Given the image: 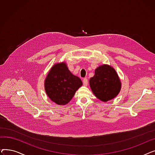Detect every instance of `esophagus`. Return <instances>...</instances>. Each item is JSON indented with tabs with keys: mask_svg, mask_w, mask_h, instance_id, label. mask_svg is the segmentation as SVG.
<instances>
[{
	"mask_svg": "<svg viewBox=\"0 0 155 155\" xmlns=\"http://www.w3.org/2000/svg\"><path fill=\"white\" fill-rule=\"evenodd\" d=\"M83 84L84 86H87L88 85V80L87 78H84L83 79Z\"/></svg>",
	"mask_w": 155,
	"mask_h": 155,
	"instance_id": "esophagus-1",
	"label": "esophagus"
}]
</instances>
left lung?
<instances>
[{"label":"left lung","mask_w":155,"mask_h":155,"mask_svg":"<svg viewBox=\"0 0 155 155\" xmlns=\"http://www.w3.org/2000/svg\"><path fill=\"white\" fill-rule=\"evenodd\" d=\"M95 95L103 102L114 98L120 90V82L115 70L104 64L95 70V75L89 81Z\"/></svg>","instance_id":"obj_1"}]
</instances>
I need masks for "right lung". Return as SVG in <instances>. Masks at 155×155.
Listing matches in <instances>:
<instances>
[{
  "label": "right lung",
  "mask_w": 155,
  "mask_h": 155,
  "mask_svg": "<svg viewBox=\"0 0 155 155\" xmlns=\"http://www.w3.org/2000/svg\"><path fill=\"white\" fill-rule=\"evenodd\" d=\"M82 85L81 79L73 75L64 63L54 64L45 82V91L49 98L60 105L68 103Z\"/></svg>",
  "instance_id": "right-lung-1"
}]
</instances>
